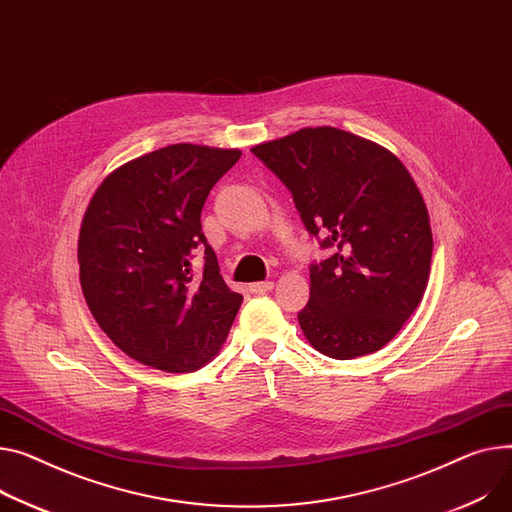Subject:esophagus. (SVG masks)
Wrapping results in <instances>:
<instances>
[{
	"label": "esophagus",
	"mask_w": 512,
	"mask_h": 512,
	"mask_svg": "<svg viewBox=\"0 0 512 512\" xmlns=\"http://www.w3.org/2000/svg\"><path fill=\"white\" fill-rule=\"evenodd\" d=\"M271 288H274V282H255V284H251L249 286V290L253 292V294H265V292H269Z\"/></svg>",
	"instance_id": "34e87169"
}]
</instances>
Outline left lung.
I'll use <instances>...</instances> for the list:
<instances>
[{
  "mask_svg": "<svg viewBox=\"0 0 512 512\" xmlns=\"http://www.w3.org/2000/svg\"><path fill=\"white\" fill-rule=\"evenodd\" d=\"M251 152L290 189L306 230L333 249L311 265V298L298 313L304 337L335 360L381 350L430 276V216L410 170L337 127H304Z\"/></svg>",
  "mask_w": 512,
  "mask_h": 512,
  "instance_id": "1",
  "label": "left lung"
}]
</instances>
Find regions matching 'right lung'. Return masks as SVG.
Wrapping results in <instances>:
<instances>
[{
    "label": "right lung",
    "instance_id": "add662e5",
    "mask_svg": "<svg viewBox=\"0 0 512 512\" xmlns=\"http://www.w3.org/2000/svg\"><path fill=\"white\" fill-rule=\"evenodd\" d=\"M241 154L173 144L121 164L94 191L78 238L80 284L92 317L129 358L193 372L226 342L243 296L220 276L201 208Z\"/></svg>",
    "mask_w": 512,
    "mask_h": 512
}]
</instances>
